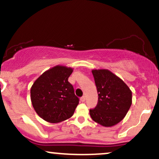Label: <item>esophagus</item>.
<instances>
[{"instance_id":"obj_1","label":"esophagus","mask_w":159,"mask_h":159,"mask_svg":"<svg viewBox=\"0 0 159 159\" xmlns=\"http://www.w3.org/2000/svg\"><path fill=\"white\" fill-rule=\"evenodd\" d=\"M80 100H81V102H85V96H83L82 97H81V98H80Z\"/></svg>"}]
</instances>
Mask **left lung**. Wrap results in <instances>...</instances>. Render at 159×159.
<instances>
[{
	"label": "left lung",
	"mask_w": 159,
	"mask_h": 159,
	"mask_svg": "<svg viewBox=\"0 0 159 159\" xmlns=\"http://www.w3.org/2000/svg\"><path fill=\"white\" fill-rule=\"evenodd\" d=\"M98 92V103L90 109L91 118L105 127L120 123L132 105V91L114 73L107 69L92 71Z\"/></svg>",
	"instance_id": "8db88e82"
}]
</instances>
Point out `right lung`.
Here are the masks:
<instances>
[{"mask_svg":"<svg viewBox=\"0 0 159 159\" xmlns=\"http://www.w3.org/2000/svg\"><path fill=\"white\" fill-rule=\"evenodd\" d=\"M72 68L56 66L40 75L30 89L34 110L42 119L60 123L72 116L79 103L73 86L68 81Z\"/></svg>","mask_w":159,"mask_h":159,"instance_id":"right-lung-1","label":"right lung"}]
</instances>
